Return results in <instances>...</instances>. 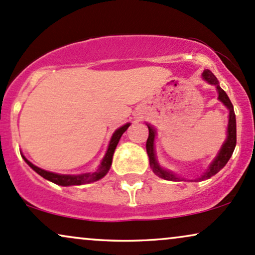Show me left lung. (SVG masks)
Instances as JSON below:
<instances>
[{
    "instance_id": "obj_1",
    "label": "left lung",
    "mask_w": 255,
    "mask_h": 255,
    "mask_svg": "<svg viewBox=\"0 0 255 255\" xmlns=\"http://www.w3.org/2000/svg\"><path fill=\"white\" fill-rule=\"evenodd\" d=\"M202 79L204 81H207L209 85H214L219 94L218 99L224 104L226 108H227V110L229 111V115H228V125H227V137H226L224 144H222L221 147H220L218 155H216L215 158L210 162V164L208 165V168H207V170L203 172V175H201L200 177L197 178H194V180H190L195 182L208 180V178L212 177V176L218 174V172L221 170L226 164H227L229 158H231L232 155H233L235 145H237V119H235L233 104H232L231 100H229L227 93L220 87L219 80L216 79L215 75L213 74L209 70H206L203 72ZM146 125H147V128H149V137H147V140H146V152H147V156H149L150 166H151L152 171L155 172L158 177H161L163 180H166V181H174V182L189 181V180H185L183 177H181V176L176 175L175 172L166 170V169L161 166L158 161H157L156 150H155V139H156L157 131L152 125L147 124V123Z\"/></svg>"
}]
</instances>
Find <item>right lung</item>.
<instances>
[{
    "label": "right lung",
    "instance_id": "obj_1",
    "mask_svg": "<svg viewBox=\"0 0 255 255\" xmlns=\"http://www.w3.org/2000/svg\"><path fill=\"white\" fill-rule=\"evenodd\" d=\"M130 125H131V123H127V124L123 125V127H121V128H118L117 130L113 132L111 139H110V143H109L108 150H106L105 156L103 157V159H102V162H100L98 169L93 172H84V174H79V175L56 174V172L43 170V169L34 165L33 163L28 161V159L23 155H22V153H21V156H22V158L24 159V162H26L34 171L37 172L40 176H42V177L46 178V180L53 182V183H55L58 185H62V187L87 184V183H91V182L99 181L100 178H103L104 176L108 174L110 168H111L113 153H115V150H116V147H117L119 139H121L122 134L128 130V128L130 127Z\"/></svg>",
    "mask_w": 255,
    "mask_h": 255
}]
</instances>
